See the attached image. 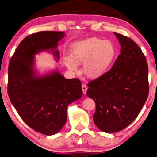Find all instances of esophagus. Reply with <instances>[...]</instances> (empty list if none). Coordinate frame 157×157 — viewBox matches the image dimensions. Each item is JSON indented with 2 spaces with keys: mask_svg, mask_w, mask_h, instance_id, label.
Here are the masks:
<instances>
[{
  "mask_svg": "<svg viewBox=\"0 0 157 157\" xmlns=\"http://www.w3.org/2000/svg\"><path fill=\"white\" fill-rule=\"evenodd\" d=\"M82 91H83L84 94L86 93V91H87V89H88V88L86 87V86H85V85H82Z\"/></svg>",
  "mask_w": 157,
  "mask_h": 157,
  "instance_id": "obj_1",
  "label": "esophagus"
}]
</instances>
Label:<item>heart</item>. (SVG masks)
Returning a JSON list of instances; mask_svg holds the SVG:
<instances>
[{
  "mask_svg": "<svg viewBox=\"0 0 157 157\" xmlns=\"http://www.w3.org/2000/svg\"><path fill=\"white\" fill-rule=\"evenodd\" d=\"M116 48L108 40L95 37L76 42L71 49V56L64 58L69 70L76 72L78 65L83 64V71L88 78L96 79L104 75L113 64Z\"/></svg>",
  "mask_w": 157,
  "mask_h": 157,
  "instance_id": "b5f03b06",
  "label": "heart"
}]
</instances>
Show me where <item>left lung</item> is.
<instances>
[{"label":"left lung","mask_w":157,"mask_h":157,"mask_svg":"<svg viewBox=\"0 0 157 157\" xmlns=\"http://www.w3.org/2000/svg\"><path fill=\"white\" fill-rule=\"evenodd\" d=\"M121 53L113 67L88 84L95 103L94 123L108 133L123 130L140 113L149 93L148 66L141 49L128 37L114 32Z\"/></svg>","instance_id":"obj_1"}]
</instances>
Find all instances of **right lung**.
<instances>
[{
  "instance_id": "obj_1",
  "label": "right lung",
  "mask_w": 157,
  "mask_h": 157,
  "mask_svg": "<svg viewBox=\"0 0 157 157\" xmlns=\"http://www.w3.org/2000/svg\"><path fill=\"white\" fill-rule=\"evenodd\" d=\"M65 36L62 31H40L27 36L20 43L8 68V95L22 120L33 130L46 135L58 133L67 121V107L82 96L78 78L65 79L58 71L38 76L34 56L56 50Z\"/></svg>"
}]
</instances>
